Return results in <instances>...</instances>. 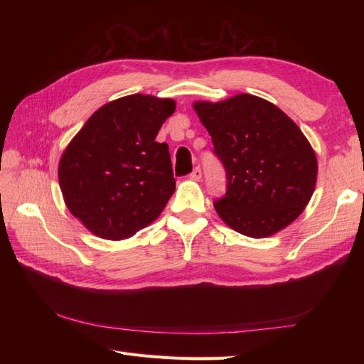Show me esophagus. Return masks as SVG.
Here are the masks:
<instances>
[{"instance_id": "1", "label": "esophagus", "mask_w": 364, "mask_h": 364, "mask_svg": "<svg viewBox=\"0 0 364 364\" xmlns=\"http://www.w3.org/2000/svg\"><path fill=\"white\" fill-rule=\"evenodd\" d=\"M192 180H196V181H198L200 178H202V168H200V166H197V167H194V170H192L191 172V175H189Z\"/></svg>"}]
</instances>
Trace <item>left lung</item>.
Returning a JSON list of instances; mask_svg holds the SVG:
<instances>
[{"label":"left lung","mask_w":364,"mask_h":364,"mask_svg":"<svg viewBox=\"0 0 364 364\" xmlns=\"http://www.w3.org/2000/svg\"><path fill=\"white\" fill-rule=\"evenodd\" d=\"M194 109L225 168L227 191L214 200L220 219L250 237L270 236L296 220L318 175L316 154L296 123L249 94L198 102Z\"/></svg>","instance_id":"left-lung-1"}]
</instances>
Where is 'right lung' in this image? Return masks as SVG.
I'll use <instances>...</instances> for the list:
<instances>
[{"mask_svg": "<svg viewBox=\"0 0 364 364\" xmlns=\"http://www.w3.org/2000/svg\"><path fill=\"white\" fill-rule=\"evenodd\" d=\"M173 100L128 95L92 114L59 162L65 205L92 233L119 241L158 218L175 191L168 145L156 142Z\"/></svg>", "mask_w": 364, "mask_h": 364, "instance_id": "1", "label": "right lung"}]
</instances>
